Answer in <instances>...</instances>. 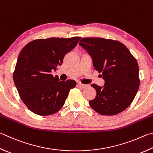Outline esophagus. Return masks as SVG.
I'll list each match as a JSON object with an SVG mask.
<instances>
[{
  "label": "esophagus",
  "instance_id": "1",
  "mask_svg": "<svg viewBox=\"0 0 153 153\" xmlns=\"http://www.w3.org/2000/svg\"><path fill=\"white\" fill-rule=\"evenodd\" d=\"M77 86H78L79 88L84 89L86 87H88V85L87 84H81V83H78V84H77Z\"/></svg>",
  "mask_w": 153,
  "mask_h": 153
}]
</instances>
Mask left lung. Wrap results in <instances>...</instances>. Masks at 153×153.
<instances>
[{"mask_svg": "<svg viewBox=\"0 0 153 153\" xmlns=\"http://www.w3.org/2000/svg\"><path fill=\"white\" fill-rule=\"evenodd\" d=\"M79 45L88 52L94 68L102 73L104 85H91L96 98L90 106L102 115H115L134 100L139 88V69L135 58L124 44L104 38H82Z\"/></svg>", "mask_w": 153, "mask_h": 153, "instance_id": "1", "label": "left lung"}]
</instances>
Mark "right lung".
Masks as SVG:
<instances>
[{
	"mask_svg": "<svg viewBox=\"0 0 153 153\" xmlns=\"http://www.w3.org/2000/svg\"><path fill=\"white\" fill-rule=\"evenodd\" d=\"M81 37L39 39L22 49L13 74V80L22 101L37 115L56 113L65 104L76 82L59 81L53 77L65 55L77 45Z\"/></svg>",
	"mask_w": 153,
	"mask_h": 153,
	"instance_id": "1",
	"label": "right lung"
}]
</instances>
